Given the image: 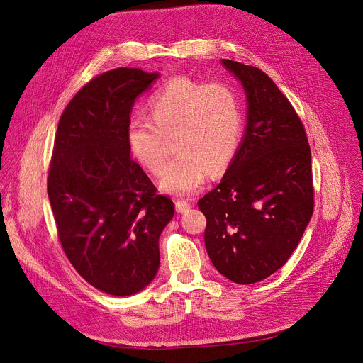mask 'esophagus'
Instances as JSON below:
<instances>
[{
  "label": "esophagus",
  "mask_w": 363,
  "mask_h": 363,
  "mask_svg": "<svg viewBox=\"0 0 363 363\" xmlns=\"http://www.w3.org/2000/svg\"><path fill=\"white\" fill-rule=\"evenodd\" d=\"M175 207H177V212H178V213H185V212L189 211V208L193 207V204L185 201V200H177Z\"/></svg>",
  "instance_id": "esophagus-1"
}]
</instances>
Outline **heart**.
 Listing matches in <instances>:
<instances>
[{"label": "heart", "mask_w": 363, "mask_h": 363, "mask_svg": "<svg viewBox=\"0 0 363 363\" xmlns=\"http://www.w3.org/2000/svg\"><path fill=\"white\" fill-rule=\"evenodd\" d=\"M151 119L132 118L126 128L130 155L148 172L159 175L167 160L166 138L177 135L172 162L159 181L162 191L191 196L219 177L235 159L244 130L237 92L223 82H201L175 76L148 101Z\"/></svg>", "instance_id": "1"}]
</instances>
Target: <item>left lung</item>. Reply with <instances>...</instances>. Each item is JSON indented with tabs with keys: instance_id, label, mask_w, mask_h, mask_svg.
Instances as JSON below:
<instances>
[{
	"instance_id": "obj_1",
	"label": "left lung",
	"mask_w": 363,
	"mask_h": 363,
	"mask_svg": "<svg viewBox=\"0 0 363 363\" xmlns=\"http://www.w3.org/2000/svg\"><path fill=\"white\" fill-rule=\"evenodd\" d=\"M222 65L245 91L247 126L235 159L199 207L218 272L255 284L282 268L312 218L311 147L298 114L268 74L226 59Z\"/></svg>"
}]
</instances>
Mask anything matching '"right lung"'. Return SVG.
<instances>
[{"label":"right lung","instance_id":"obj_1","mask_svg":"<svg viewBox=\"0 0 363 363\" xmlns=\"http://www.w3.org/2000/svg\"><path fill=\"white\" fill-rule=\"evenodd\" d=\"M159 73L118 67L95 76L66 106L48 170V199L63 250L97 290L130 296L155 279L159 237L175 207L130 157L126 128Z\"/></svg>","mask_w":363,"mask_h":363}]
</instances>
